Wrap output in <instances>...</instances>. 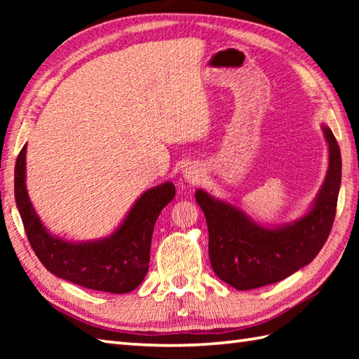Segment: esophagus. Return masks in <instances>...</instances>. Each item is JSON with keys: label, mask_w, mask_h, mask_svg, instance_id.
Masks as SVG:
<instances>
[{"label": "esophagus", "mask_w": 359, "mask_h": 359, "mask_svg": "<svg viewBox=\"0 0 359 359\" xmlns=\"http://www.w3.org/2000/svg\"><path fill=\"white\" fill-rule=\"evenodd\" d=\"M184 177L187 182H189V184H197V182L201 180L202 177V170L197 165H193L189 163L185 170H184Z\"/></svg>", "instance_id": "obj_1"}]
</instances>
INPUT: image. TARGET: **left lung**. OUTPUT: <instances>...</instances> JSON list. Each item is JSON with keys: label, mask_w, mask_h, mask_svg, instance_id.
<instances>
[{"label": "left lung", "mask_w": 359, "mask_h": 359, "mask_svg": "<svg viewBox=\"0 0 359 359\" xmlns=\"http://www.w3.org/2000/svg\"><path fill=\"white\" fill-rule=\"evenodd\" d=\"M329 143V171L313 207L296 222L265 228L233 205L196 191L207 219L212 270L236 290L274 284L310 264L329 238L341 187V151L330 128L323 125Z\"/></svg>", "instance_id": "8db88e82"}]
</instances>
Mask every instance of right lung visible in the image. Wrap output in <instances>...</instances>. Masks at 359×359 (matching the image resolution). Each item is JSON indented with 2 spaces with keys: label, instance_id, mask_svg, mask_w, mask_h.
Returning <instances> with one entry per match:
<instances>
[{
  "label": "right lung",
  "instance_id": "1",
  "mask_svg": "<svg viewBox=\"0 0 359 359\" xmlns=\"http://www.w3.org/2000/svg\"><path fill=\"white\" fill-rule=\"evenodd\" d=\"M175 196L166 182L144 191L109 238L93 242H66L48 233L30 203L26 189V144L15 165V201L27 239L52 274L97 292L128 293L142 284L149 266L154 224Z\"/></svg>",
  "mask_w": 359,
  "mask_h": 359
}]
</instances>
